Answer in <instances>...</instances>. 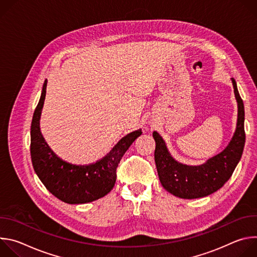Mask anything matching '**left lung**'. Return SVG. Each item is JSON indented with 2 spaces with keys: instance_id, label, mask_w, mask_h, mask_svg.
Returning <instances> with one entry per match:
<instances>
[{
  "instance_id": "obj_1",
  "label": "left lung",
  "mask_w": 257,
  "mask_h": 257,
  "mask_svg": "<svg viewBox=\"0 0 257 257\" xmlns=\"http://www.w3.org/2000/svg\"><path fill=\"white\" fill-rule=\"evenodd\" d=\"M232 83L238 105L237 126L231 141L222 153L198 166L182 164L171 156L163 137L157 131L153 133L156 141L155 162L158 175L161 184L171 194L184 199L207 196L224 186L240 162L245 144V113L234 78Z\"/></svg>"
}]
</instances>
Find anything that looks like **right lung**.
Returning a JSON list of instances; mask_svg holds the SVG:
<instances>
[{
  "mask_svg": "<svg viewBox=\"0 0 257 257\" xmlns=\"http://www.w3.org/2000/svg\"><path fill=\"white\" fill-rule=\"evenodd\" d=\"M47 83L46 79L30 128V156L34 172L46 188L66 203L81 204L99 199L113 189L117 167L130 145L141 135V129L124 136L111 152L95 163L74 165L63 161L51 150L40 128Z\"/></svg>",
  "mask_w": 257,
  "mask_h": 257,
  "instance_id": "1",
  "label": "right lung"
}]
</instances>
